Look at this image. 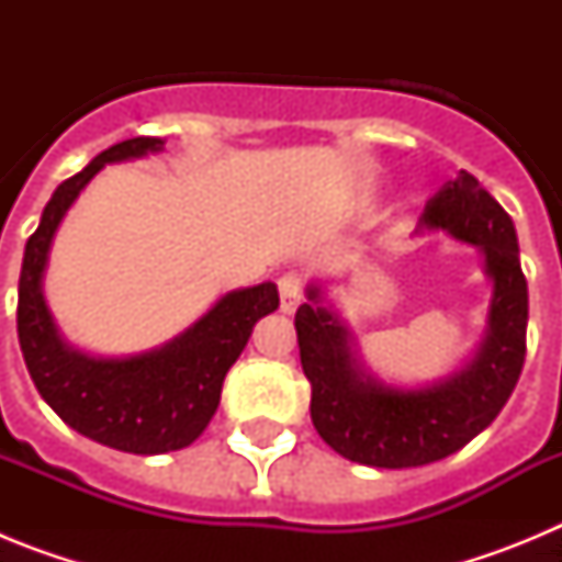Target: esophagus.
Masks as SVG:
<instances>
[{
    "mask_svg": "<svg viewBox=\"0 0 562 562\" xmlns=\"http://www.w3.org/2000/svg\"><path fill=\"white\" fill-rule=\"evenodd\" d=\"M278 295H281V312L292 315L304 297V278L295 276V272H286V276L278 278Z\"/></svg>",
    "mask_w": 562,
    "mask_h": 562,
    "instance_id": "1",
    "label": "esophagus"
}]
</instances>
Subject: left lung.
<instances>
[{
    "instance_id": "1",
    "label": "left lung",
    "mask_w": 562,
    "mask_h": 562,
    "mask_svg": "<svg viewBox=\"0 0 562 562\" xmlns=\"http://www.w3.org/2000/svg\"><path fill=\"white\" fill-rule=\"evenodd\" d=\"M425 231L479 247L493 281L484 337L453 374L416 389L382 382L366 371L349 326L317 284L306 286L310 301L295 312L312 425L335 453L357 464L402 470L456 453L501 414L524 369L529 292L509 213L473 173L459 171L425 205L416 233Z\"/></svg>"
}]
</instances>
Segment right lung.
<instances>
[{
    "mask_svg": "<svg viewBox=\"0 0 562 562\" xmlns=\"http://www.w3.org/2000/svg\"><path fill=\"white\" fill-rule=\"evenodd\" d=\"M162 146L160 137H132L64 180L27 238L19 276V346L38 394L81 436L137 456L171 453L200 439L252 326L278 310L276 284L265 281L227 292L196 324L140 355L98 357L64 340L42 286L58 225L106 162L137 160Z\"/></svg>",
    "mask_w": 562,
    "mask_h": 562,
    "instance_id": "obj_1",
    "label": "right lung"
}]
</instances>
